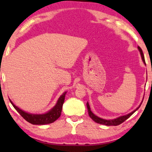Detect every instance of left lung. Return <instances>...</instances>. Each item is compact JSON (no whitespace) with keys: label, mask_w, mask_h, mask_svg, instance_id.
<instances>
[{"label":"left lung","mask_w":152,"mask_h":152,"mask_svg":"<svg viewBox=\"0 0 152 152\" xmlns=\"http://www.w3.org/2000/svg\"><path fill=\"white\" fill-rule=\"evenodd\" d=\"M138 49H139V51H140V53H141V56H142V60H143V62H144V64H146L145 59H144V53H143L142 48H141L139 46H138ZM142 102H143V101H142ZM141 105H142V104H141L140 105H139V107H137V109L134 110V111H132V112L129 113V114L125 115V116H119V117H118V118H114V119L106 120V119H104V118H100V117H98V116H96L95 114H93V113H92V111H91L90 106H89V104H88V103L87 102V104H86L87 109H88V115H89L90 117L91 118V119L93 120L94 121L96 122V123L100 124L106 125V126H117V125L121 124L123 123L124 121H126L127 118H129L130 116H132V115L136 111H137V110H138V109H139V108L140 107Z\"/></svg>","instance_id":"obj_1"}]
</instances>
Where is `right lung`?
Instances as JSON below:
<instances>
[{
  "label": "right lung",
  "instance_id": "add662e5",
  "mask_svg": "<svg viewBox=\"0 0 152 152\" xmlns=\"http://www.w3.org/2000/svg\"><path fill=\"white\" fill-rule=\"evenodd\" d=\"M66 94V92H64L59 97L58 102H57L56 104L53 109H51L49 111L43 114H34L27 113L20 109H19L16 106H15L13 103L10 100V102L13 107L15 108V109L20 114V116L28 122L34 125H44L53 123V122L60 117L62 111V106L63 104H64V99H65Z\"/></svg>",
  "mask_w": 152,
  "mask_h": 152
}]
</instances>
